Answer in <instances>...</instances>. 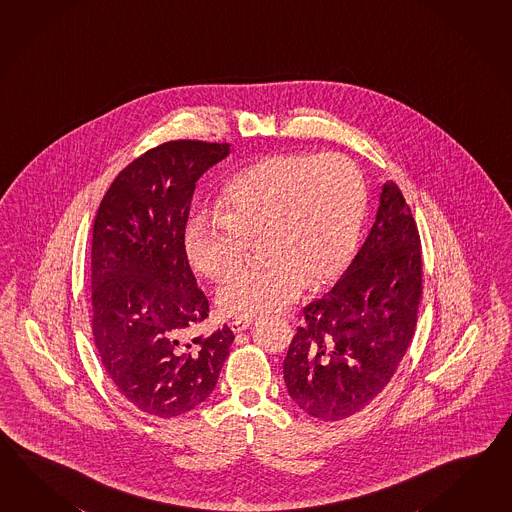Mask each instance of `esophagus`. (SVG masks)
<instances>
[{
    "label": "esophagus",
    "instance_id": "esophagus-1",
    "mask_svg": "<svg viewBox=\"0 0 512 512\" xmlns=\"http://www.w3.org/2000/svg\"><path fill=\"white\" fill-rule=\"evenodd\" d=\"M251 325H253V319H233L229 323V327H231L233 332H242V330L250 329Z\"/></svg>",
    "mask_w": 512,
    "mask_h": 512
}]
</instances>
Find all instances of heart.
<instances>
[{"instance_id":"1","label":"heart","mask_w":512,"mask_h":512,"mask_svg":"<svg viewBox=\"0 0 512 512\" xmlns=\"http://www.w3.org/2000/svg\"><path fill=\"white\" fill-rule=\"evenodd\" d=\"M367 209L364 176L340 154H279L237 172L220 194V215L198 213L185 226V250L198 272L224 281L264 237L270 261L231 277L218 307L257 318L294 303L308 281L329 283L353 255Z\"/></svg>"}]
</instances>
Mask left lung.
Segmentation results:
<instances>
[{
    "label": "left lung",
    "instance_id": "8db88e82",
    "mask_svg": "<svg viewBox=\"0 0 512 512\" xmlns=\"http://www.w3.org/2000/svg\"><path fill=\"white\" fill-rule=\"evenodd\" d=\"M421 253L406 198L387 182L364 246L329 294L303 308L284 358L288 395L310 417L349 419L389 384L417 325Z\"/></svg>",
    "mask_w": 512,
    "mask_h": 512
}]
</instances>
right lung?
Listing matches in <instances>:
<instances>
[{
    "instance_id": "obj_1",
    "label": "right lung",
    "mask_w": 512,
    "mask_h": 512,
    "mask_svg": "<svg viewBox=\"0 0 512 512\" xmlns=\"http://www.w3.org/2000/svg\"><path fill=\"white\" fill-rule=\"evenodd\" d=\"M229 143L150 148L117 174L93 222L91 330L106 375L139 411L172 419L215 389L235 340L228 325L193 336L209 316L185 253L194 187Z\"/></svg>"
}]
</instances>
